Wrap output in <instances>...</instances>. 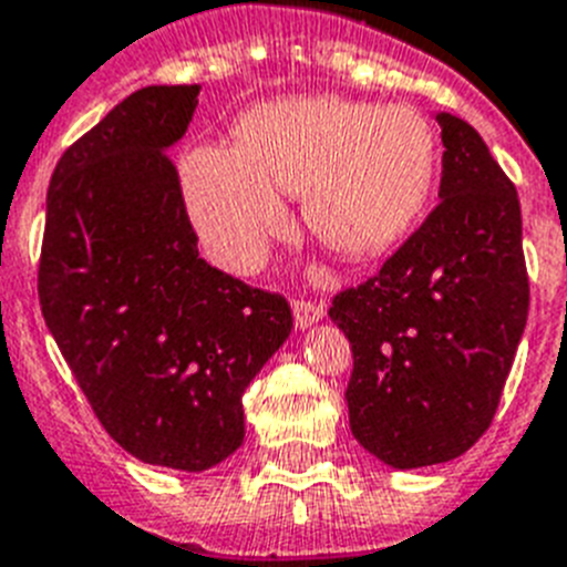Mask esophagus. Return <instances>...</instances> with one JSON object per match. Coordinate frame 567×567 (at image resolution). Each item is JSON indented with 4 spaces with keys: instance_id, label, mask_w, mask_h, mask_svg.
Returning <instances> with one entry per match:
<instances>
[{
    "instance_id": "34e87169",
    "label": "esophagus",
    "mask_w": 567,
    "mask_h": 567,
    "mask_svg": "<svg viewBox=\"0 0 567 567\" xmlns=\"http://www.w3.org/2000/svg\"><path fill=\"white\" fill-rule=\"evenodd\" d=\"M322 317H324L322 302H305V299H297V302H293V319H297L299 331L311 328V324L319 322Z\"/></svg>"
}]
</instances>
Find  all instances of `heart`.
Here are the masks:
<instances>
[{
	"instance_id": "b5f03b06",
	"label": "heart",
	"mask_w": 567,
	"mask_h": 567,
	"mask_svg": "<svg viewBox=\"0 0 567 567\" xmlns=\"http://www.w3.org/2000/svg\"><path fill=\"white\" fill-rule=\"evenodd\" d=\"M433 171L436 136L420 111L311 96L250 111L234 147L190 151L182 185L208 254L250 274L285 228L279 196H302L305 223L324 248L373 256L420 216Z\"/></svg>"
}]
</instances>
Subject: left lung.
I'll return each instance as SVG.
<instances>
[{
    "label": "left lung",
    "mask_w": 567,
    "mask_h": 567,
    "mask_svg": "<svg viewBox=\"0 0 567 567\" xmlns=\"http://www.w3.org/2000/svg\"><path fill=\"white\" fill-rule=\"evenodd\" d=\"M436 122L440 205L328 311L353 351V436L400 471L456 460L488 431L528 322L514 182L465 120Z\"/></svg>",
    "instance_id": "1"
}]
</instances>
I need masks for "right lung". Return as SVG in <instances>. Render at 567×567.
<instances>
[{"instance_id":"obj_1","label":"right lung","mask_w":567,"mask_h":567,"mask_svg":"<svg viewBox=\"0 0 567 567\" xmlns=\"http://www.w3.org/2000/svg\"><path fill=\"white\" fill-rule=\"evenodd\" d=\"M199 85L131 93L68 147L48 188L39 305L127 454L199 474L245 440L243 393L290 337L285 297L210 268L167 151Z\"/></svg>"}]
</instances>
